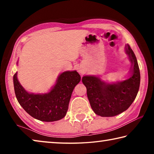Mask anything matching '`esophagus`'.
Returning a JSON list of instances; mask_svg holds the SVG:
<instances>
[{
	"label": "esophagus",
	"instance_id": "1",
	"mask_svg": "<svg viewBox=\"0 0 154 154\" xmlns=\"http://www.w3.org/2000/svg\"><path fill=\"white\" fill-rule=\"evenodd\" d=\"M79 72H80V73H82V74H83V71H80Z\"/></svg>",
	"mask_w": 154,
	"mask_h": 154
}]
</instances>
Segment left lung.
<instances>
[{
	"label": "left lung",
	"mask_w": 154,
	"mask_h": 154,
	"mask_svg": "<svg viewBox=\"0 0 154 154\" xmlns=\"http://www.w3.org/2000/svg\"><path fill=\"white\" fill-rule=\"evenodd\" d=\"M125 51L131 62L126 79L108 83L95 75L82 77L91 107L98 116L113 117L120 114L127 110L136 98L140 80L139 64L128 44L125 46Z\"/></svg>",
	"instance_id": "left-lung-1"
}]
</instances>
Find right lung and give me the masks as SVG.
<instances>
[{
	"mask_svg": "<svg viewBox=\"0 0 154 154\" xmlns=\"http://www.w3.org/2000/svg\"><path fill=\"white\" fill-rule=\"evenodd\" d=\"M80 80L76 71H64L59 75L49 92L34 94L22 87L16 72L14 75V90L18 103L30 116L40 121L54 122L66 116L72 92Z\"/></svg>",
	"mask_w": 154,
	"mask_h": 154,
	"instance_id": "obj_1",
	"label": "right lung"
}]
</instances>
